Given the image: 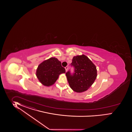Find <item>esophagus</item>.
<instances>
[{"label":"esophagus","instance_id":"obj_1","mask_svg":"<svg viewBox=\"0 0 132 132\" xmlns=\"http://www.w3.org/2000/svg\"><path fill=\"white\" fill-rule=\"evenodd\" d=\"M65 70H66V72H67V71H68V66H66V67H65Z\"/></svg>","mask_w":132,"mask_h":132}]
</instances>
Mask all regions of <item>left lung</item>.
Here are the masks:
<instances>
[{"label": "left lung", "mask_w": 132, "mask_h": 132, "mask_svg": "<svg viewBox=\"0 0 132 132\" xmlns=\"http://www.w3.org/2000/svg\"><path fill=\"white\" fill-rule=\"evenodd\" d=\"M75 67V73H66L70 88L78 93L87 90L94 82L97 76L96 66L84 55L75 56L71 63Z\"/></svg>", "instance_id": "8db88e82"}]
</instances>
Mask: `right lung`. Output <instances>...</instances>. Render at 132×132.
<instances>
[{
	"label": "right lung",
	"instance_id": "right-lung-1",
	"mask_svg": "<svg viewBox=\"0 0 132 132\" xmlns=\"http://www.w3.org/2000/svg\"><path fill=\"white\" fill-rule=\"evenodd\" d=\"M65 72L60 61L56 57H50L39 65L36 75L42 84L49 87L54 84L60 74Z\"/></svg>",
	"mask_w": 132,
	"mask_h": 132
}]
</instances>
